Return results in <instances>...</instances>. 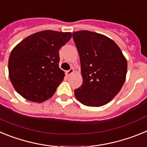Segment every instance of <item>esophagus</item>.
<instances>
[{"mask_svg": "<svg viewBox=\"0 0 147 147\" xmlns=\"http://www.w3.org/2000/svg\"><path fill=\"white\" fill-rule=\"evenodd\" d=\"M74 68H73V67H71V69L66 71V74H67V75H68V76H70V75H71V74H73V72H74Z\"/></svg>", "mask_w": 147, "mask_h": 147, "instance_id": "1", "label": "esophagus"}]
</instances>
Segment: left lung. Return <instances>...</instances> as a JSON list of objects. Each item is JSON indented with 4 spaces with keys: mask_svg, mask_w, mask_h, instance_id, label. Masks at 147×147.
I'll return each instance as SVG.
<instances>
[{
    "mask_svg": "<svg viewBox=\"0 0 147 147\" xmlns=\"http://www.w3.org/2000/svg\"><path fill=\"white\" fill-rule=\"evenodd\" d=\"M80 54L82 85L74 90L76 99L89 107L110 102L125 82L127 62L120 48L105 35L90 31L73 33Z\"/></svg>",
    "mask_w": 147,
    "mask_h": 147,
    "instance_id": "1",
    "label": "left lung"
}]
</instances>
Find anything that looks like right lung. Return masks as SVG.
Here are the masks:
<instances>
[{
  "label": "right lung",
  "mask_w": 147,
  "mask_h": 147,
  "mask_svg": "<svg viewBox=\"0 0 147 147\" xmlns=\"http://www.w3.org/2000/svg\"><path fill=\"white\" fill-rule=\"evenodd\" d=\"M71 35L51 30L37 32L11 51L8 65L9 79L23 98L42 102L54 95L65 76L59 67V51Z\"/></svg>",
  "instance_id": "right-lung-1"
}]
</instances>
